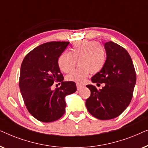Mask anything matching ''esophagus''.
Here are the masks:
<instances>
[{
    "mask_svg": "<svg viewBox=\"0 0 148 148\" xmlns=\"http://www.w3.org/2000/svg\"><path fill=\"white\" fill-rule=\"evenodd\" d=\"M82 88H83V86H81V85H79V84H77V89L78 90H81Z\"/></svg>",
    "mask_w": 148,
    "mask_h": 148,
    "instance_id": "obj_1",
    "label": "esophagus"
}]
</instances>
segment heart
Listing matches in <instances>:
<instances>
[{"mask_svg":"<svg viewBox=\"0 0 148 148\" xmlns=\"http://www.w3.org/2000/svg\"><path fill=\"white\" fill-rule=\"evenodd\" d=\"M106 51L100 44L90 40H79L73 44L71 51H64L58 56L60 70L68 73L73 69L77 61L78 67L66 75V80L82 84L89 73L96 74L104 67Z\"/></svg>","mask_w":148,"mask_h":148,"instance_id":"b5f03b06","label":"heart"}]
</instances>
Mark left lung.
Here are the masks:
<instances>
[{
	"mask_svg": "<svg viewBox=\"0 0 148 148\" xmlns=\"http://www.w3.org/2000/svg\"><path fill=\"white\" fill-rule=\"evenodd\" d=\"M106 60L100 72L92 77L93 83L105 84L102 90L88 85L91 95L86 106L92 116L100 120L119 116L130 104L136 83V73L128 52L112 41L104 44Z\"/></svg>",
	"mask_w": 148,
	"mask_h": 148,
	"instance_id": "obj_1",
	"label": "left lung"
}]
</instances>
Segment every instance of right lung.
Here are the masks:
<instances>
[{
  "label": "right lung",
  "instance_id": "1",
  "mask_svg": "<svg viewBox=\"0 0 148 148\" xmlns=\"http://www.w3.org/2000/svg\"><path fill=\"white\" fill-rule=\"evenodd\" d=\"M69 44L44 43L30 51L21 63L19 84L24 103L30 114L41 122L59 119L65 112L64 97L77 90L75 82H63L57 64L58 56ZM55 81L60 82L62 86L52 90Z\"/></svg>",
  "mask_w": 148,
  "mask_h": 148
}]
</instances>
